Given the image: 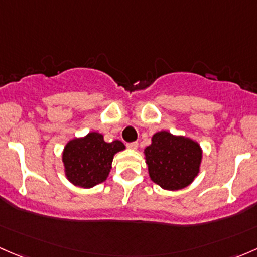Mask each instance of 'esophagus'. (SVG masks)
I'll return each mask as SVG.
<instances>
[{
  "mask_svg": "<svg viewBox=\"0 0 257 257\" xmlns=\"http://www.w3.org/2000/svg\"><path fill=\"white\" fill-rule=\"evenodd\" d=\"M126 146H127V148H131V150H136L139 144L137 142H128V144H126Z\"/></svg>",
  "mask_w": 257,
  "mask_h": 257,
  "instance_id": "34e87169",
  "label": "esophagus"
}]
</instances>
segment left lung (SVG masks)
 Masks as SVG:
<instances>
[{"instance_id": "left-lung-1", "label": "left lung", "mask_w": 257, "mask_h": 257, "mask_svg": "<svg viewBox=\"0 0 257 257\" xmlns=\"http://www.w3.org/2000/svg\"><path fill=\"white\" fill-rule=\"evenodd\" d=\"M145 155L151 179L168 190L182 189L192 183L202 161L199 145L167 131L153 135Z\"/></svg>"}]
</instances>
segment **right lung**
<instances>
[{
  "instance_id": "obj_1",
  "label": "right lung",
  "mask_w": 257,
  "mask_h": 257,
  "mask_svg": "<svg viewBox=\"0 0 257 257\" xmlns=\"http://www.w3.org/2000/svg\"><path fill=\"white\" fill-rule=\"evenodd\" d=\"M123 148L125 145L121 141L116 140L107 144L97 132H90L84 139L73 140L63 153L68 179L83 188L101 183L109 176L113 155Z\"/></svg>"
}]
</instances>
